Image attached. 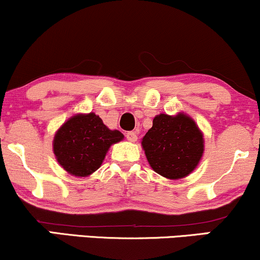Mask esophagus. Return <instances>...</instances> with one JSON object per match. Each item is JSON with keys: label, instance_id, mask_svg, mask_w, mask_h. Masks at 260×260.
I'll return each mask as SVG.
<instances>
[{"label": "esophagus", "instance_id": "esophagus-1", "mask_svg": "<svg viewBox=\"0 0 260 260\" xmlns=\"http://www.w3.org/2000/svg\"><path fill=\"white\" fill-rule=\"evenodd\" d=\"M126 138L127 140H129V142H137V139H138V137H137V133L136 132H128L126 133Z\"/></svg>", "mask_w": 260, "mask_h": 260}]
</instances>
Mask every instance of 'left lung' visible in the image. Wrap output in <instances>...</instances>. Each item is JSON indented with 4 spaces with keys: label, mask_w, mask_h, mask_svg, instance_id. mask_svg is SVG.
Returning a JSON list of instances; mask_svg holds the SVG:
<instances>
[{
    "label": "left lung",
    "mask_w": 260,
    "mask_h": 260,
    "mask_svg": "<svg viewBox=\"0 0 260 260\" xmlns=\"http://www.w3.org/2000/svg\"><path fill=\"white\" fill-rule=\"evenodd\" d=\"M142 147L156 174L169 180H180L198 166L204 153V138L196 122L186 113H160L143 137Z\"/></svg>",
    "instance_id": "8db88e82"
}]
</instances>
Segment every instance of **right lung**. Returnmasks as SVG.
<instances>
[{
    "instance_id": "add662e5",
    "label": "right lung",
    "mask_w": 260,
    "mask_h": 260,
    "mask_svg": "<svg viewBox=\"0 0 260 260\" xmlns=\"http://www.w3.org/2000/svg\"><path fill=\"white\" fill-rule=\"evenodd\" d=\"M122 139L120 131L109 129L94 112L78 113L56 132L53 154L68 174L85 177L100 168L110 147Z\"/></svg>"
}]
</instances>
